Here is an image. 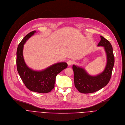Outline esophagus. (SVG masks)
<instances>
[{
	"mask_svg": "<svg viewBox=\"0 0 125 125\" xmlns=\"http://www.w3.org/2000/svg\"><path fill=\"white\" fill-rule=\"evenodd\" d=\"M67 64L68 65H71L73 63V61H72V60H68L67 62Z\"/></svg>",
	"mask_w": 125,
	"mask_h": 125,
	"instance_id": "34e87169",
	"label": "esophagus"
}]
</instances>
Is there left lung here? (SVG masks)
<instances>
[{
    "instance_id": "1",
    "label": "left lung",
    "mask_w": 125,
    "mask_h": 125,
    "mask_svg": "<svg viewBox=\"0 0 125 125\" xmlns=\"http://www.w3.org/2000/svg\"><path fill=\"white\" fill-rule=\"evenodd\" d=\"M101 40L97 46L104 47L107 56V63L104 71L96 76L89 75L83 68L73 65L74 85L81 93H94L105 87L109 82L114 64V57L111 44L101 36Z\"/></svg>"
}]
</instances>
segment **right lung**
I'll return each mask as SVG.
<instances>
[{
	"label": "right lung",
	"mask_w": 125,
	"mask_h": 125,
	"mask_svg": "<svg viewBox=\"0 0 125 125\" xmlns=\"http://www.w3.org/2000/svg\"><path fill=\"white\" fill-rule=\"evenodd\" d=\"M35 32L34 31L28 33L19 44L17 51V68L21 78L29 90L39 93H47L54 89L56 76L67 67V64L64 62H58L41 71L29 68L23 57V45Z\"/></svg>",
	"instance_id": "add662e5"
}]
</instances>
